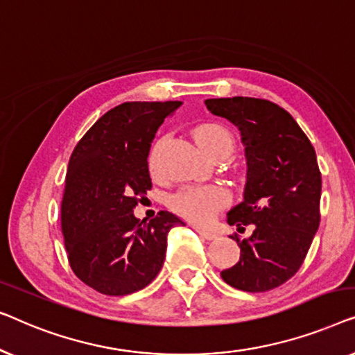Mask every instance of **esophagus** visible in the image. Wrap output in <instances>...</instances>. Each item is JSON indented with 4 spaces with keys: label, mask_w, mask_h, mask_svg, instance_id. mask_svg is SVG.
Segmentation results:
<instances>
[{
    "label": "esophagus",
    "mask_w": 355,
    "mask_h": 355,
    "mask_svg": "<svg viewBox=\"0 0 355 355\" xmlns=\"http://www.w3.org/2000/svg\"><path fill=\"white\" fill-rule=\"evenodd\" d=\"M196 232L201 234L202 238H206V239H216L218 236L216 232H211V230H206V228H202V227H196Z\"/></svg>",
    "instance_id": "esophagus-1"
}]
</instances>
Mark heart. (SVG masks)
<instances>
[{
  "label": "heart",
  "mask_w": 355,
  "mask_h": 355,
  "mask_svg": "<svg viewBox=\"0 0 355 355\" xmlns=\"http://www.w3.org/2000/svg\"><path fill=\"white\" fill-rule=\"evenodd\" d=\"M194 139L209 157L217 156V154L228 156L234 148V139L230 130L216 122L201 123L194 128ZM159 149H161V141H156L148 154V167L153 175H159ZM228 202L230 193L218 184L184 187L173 193L168 199V206L173 212L196 223L209 222Z\"/></svg>",
  "instance_id": "heart-1"
}]
</instances>
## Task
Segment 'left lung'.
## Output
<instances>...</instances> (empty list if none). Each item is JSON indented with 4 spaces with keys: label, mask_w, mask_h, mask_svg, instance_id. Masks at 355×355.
Returning a JSON list of instances; mask_svg holds the SVG:
<instances>
[{
    "label": "left lung",
    "mask_w": 355,
    "mask_h": 355,
    "mask_svg": "<svg viewBox=\"0 0 355 355\" xmlns=\"http://www.w3.org/2000/svg\"><path fill=\"white\" fill-rule=\"evenodd\" d=\"M209 111L241 132L248 173L244 199L227 214L238 232L239 262L220 275L230 286L263 293L296 275L320 225L322 173L315 149L291 114L261 98L206 99Z\"/></svg>",
    "instance_id": "1"
}]
</instances>
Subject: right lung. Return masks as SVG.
Instances as JSON below:
<instances>
[{
	"label": "right lung",
	"mask_w": 355,
	"mask_h": 355,
	"mask_svg": "<svg viewBox=\"0 0 355 355\" xmlns=\"http://www.w3.org/2000/svg\"><path fill=\"white\" fill-rule=\"evenodd\" d=\"M180 104L123 103L73 149L61 201L62 236L73 273L98 293L125 296L148 286L162 268L171 228L184 225L167 211L149 222L133 216L153 187L154 135Z\"/></svg>",
	"instance_id": "add662e5"
}]
</instances>
